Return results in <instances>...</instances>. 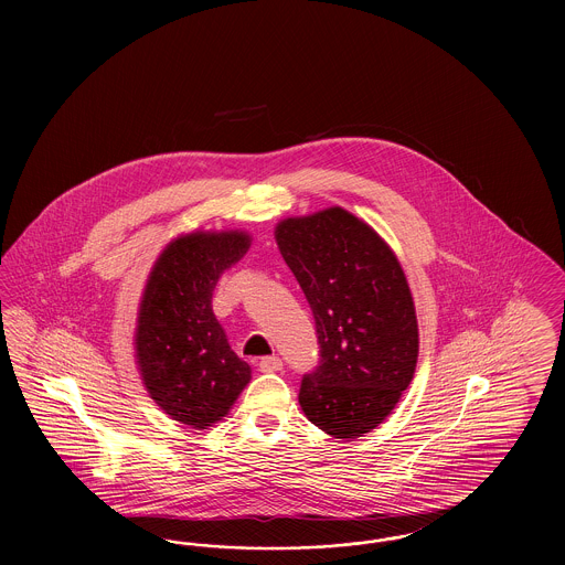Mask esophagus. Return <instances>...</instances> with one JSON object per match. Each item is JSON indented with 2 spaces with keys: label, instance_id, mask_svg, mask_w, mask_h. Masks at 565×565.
Listing matches in <instances>:
<instances>
[{
  "label": "esophagus",
  "instance_id": "esophagus-1",
  "mask_svg": "<svg viewBox=\"0 0 565 565\" xmlns=\"http://www.w3.org/2000/svg\"><path fill=\"white\" fill-rule=\"evenodd\" d=\"M258 366H260L263 373H277V371H281L284 362L277 355H267V358H260Z\"/></svg>",
  "mask_w": 565,
  "mask_h": 565
}]
</instances>
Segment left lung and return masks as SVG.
<instances>
[{
  "mask_svg": "<svg viewBox=\"0 0 565 565\" xmlns=\"http://www.w3.org/2000/svg\"><path fill=\"white\" fill-rule=\"evenodd\" d=\"M275 239L318 330L320 364L302 376V413L334 438L364 436L392 413L417 364L403 267L366 222L341 207L281 220Z\"/></svg>",
  "mask_w": 565,
  "mask_h": 565,
  "instance_id": "8db88e82",
  "label": "left lung"
}]
</instances>
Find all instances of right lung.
I'll use <instances>...</instances> for the list:
<instances>
[{
    "label": "right lung",
    "instance_id": "obj_1",
    "mask_svg": "<svg viewBox=\"0 0 565 565\" xmlns=\"http://www.w3.org/2000/svg\"><path fill=\"white\" fill-rule=\"evenodd\" d=\"M249 235L190 233L162 249L139 302L135 353L150 398L190 428L220 422L249 383L212 309L220 275L242 260Z\"/></svg>",
    "mask_w": 565,
    "mask_h": 565
}]
</instances>
